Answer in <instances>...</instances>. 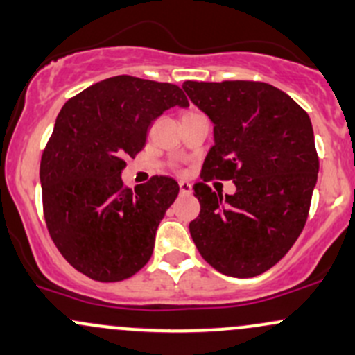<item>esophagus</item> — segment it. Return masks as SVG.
<instances>
[{
  "mask_svg": "<svg viewBox=\"0 0 355 355\" xmlns=\"http://www.w3.org/2000/svg\"><path fill=\"white\" fill-rule=\"evenodd\" d=\"M180 193L182 196H190L192 193V185L189 182H180Z\"/></svg>",
  "mask_w": 355,
  "mask_h": 355,
  "instance_id": "1",
  "label": "esophagus"
}]
</instances>
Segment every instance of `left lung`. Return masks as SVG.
I'll return each instance as SVG.
<instances>
[{"label": "left lung", "instance_id": "left-lung-1", "mask_svg": "<svg viewBox=\"0 0 355 355\" xmlns=\"http://www.w3.org/2000/svg\"><path fill=\"white\" fill-rule=\"evenodd\" d=\"M214 123V146L193 185L200 214L190 236L214 270L252 278L275 266L302 234L317 184L310 118L286 92L254 80L184 83ZM232 180L222 198L207 181Z\"/></svg>", "mask_w": 355, "mask_h": 355}]
</instances>
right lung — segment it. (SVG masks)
<instances>
[{"mask_svg":"<svg viewBox=\"0 0 355 355\" xmlns=\"http://www.w3.org/2000/svg\"><path fill=\"white\" fill-rule=\"evenodd\" d=\"M189 106L178 85L133 76L101 80L58 112L40 162L46 229L70 266L103 283L123 282L150 261L178 184L155 175L135 190L121 180L150 124Z\"/></svg>","mask_w":355,"mask_h":355,"instance_id":"1","label":"right lung"}]
</instances>
